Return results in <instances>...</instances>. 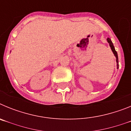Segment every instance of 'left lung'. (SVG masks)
Returning <instances> with one entry per match:
<instances>
[{
	"instance_id": "obj_1",
	"label": "left lung",
	"mask_w": 131,
	"mask_h": 131,
	"mask_svg": "<svg viewBox=\"0 0 131 131\" xmlns=\"http://www.w3.org/2000/svg\"><path fill=\"white\" fill-rule=\"evenodd\" d=\"M107 42H108V43L110 44V46L111 47V49H112V52H113V54L115 55V56L116 57V62H117V68H119V62H118V56H117V52L115 51V48H114V46H113V43H112V40H111V39H110V38H107Z\"/></svg>"
}]
</instances>
